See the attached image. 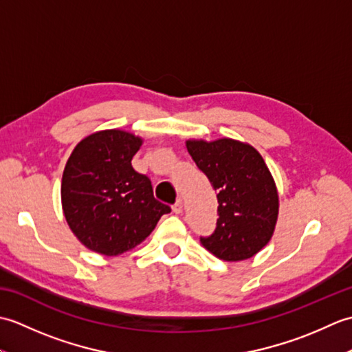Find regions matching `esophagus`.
<instances>
[{"instance_id": "34e87169", "label": "esophagus", "mask_w": 352, "mask_h": 352, "mask_svg": "<svg viewBox=\"0 0 352 352\" xmlns=\"http://www.w3.org/2000/svg\"><path fill=\"white\" fill-rule=\"evenodd\" d=\"M172 210H174V213H177V214L183 212V199L182 198H178L175 201V204L172 206Z\"/></svg>"}]
</instances>
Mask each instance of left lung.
<instances>
[{"instance_id":"obj_1","label":"left lung","mask_w":352,"mask_h":352,"mask_svg":"<svg viewBox=\"0 0 352 352\" xmlns=\"http://www.w3.org/2000/svg\"><path fill=\"white\" fill-rule=\"evenodd\" d=\"M188 151L218 193V221L201 243L226 261L251 258L271 241L278 193L257 149L233 139L188 140Z\"/></svg>"}]
</instances>
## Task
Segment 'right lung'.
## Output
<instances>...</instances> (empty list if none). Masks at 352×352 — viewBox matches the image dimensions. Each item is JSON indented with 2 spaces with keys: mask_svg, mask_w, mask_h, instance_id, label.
I'll return each mask as SVG.
<instances>
[{
  "mask_svg": "<svg viewBox=\"0 0 352 352\" xmlns=\"http://www.w3.org/2000/svg\"><path fill=\"white\" fill-rule=\"evenodd\" d=\"M142 140L121 130L91 134L74 149L62 178V206L72 233L89 250L118 256L139 245L170 207L131 166Z\"/></svg>",
  "mask_w": 352,
  "mask_h": 352,
  "instance_id": "right-lung-1",
  "label": "right lung"
}]
</instances>
